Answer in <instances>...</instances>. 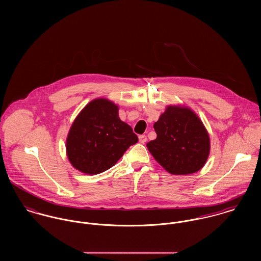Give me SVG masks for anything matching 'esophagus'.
Returning a JSON list of instances; mask_svg holds the SVG:
<instances>
[{"label": "esophagus", "mask_w": 261, "mask_h": 261, "mask_svg": "<svg viewBox=\"0 0 261 261\" xmlns=\"http://www.w3.org/2000/svg\"><path fill=\"white\" fill-rule=\"evenodd\" d=\"M147 141H148V139H147V137H146V136L142 135V136H140V137H139V142H140L141 144H145Z\"/></svg>", "instance_id": "1"}]
</instances>
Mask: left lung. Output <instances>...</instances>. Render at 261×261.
<instances>
[{
    "instance_id": "obj_1",
    "label": "left lung",
    "mask_w": 261,
    "mask_h": 261,
    "mask_svg": "<svg viewBox=\"0 0 261 261\" xmlns=\"http://www.w3.org/2000/svg\"><path fill=\"white\" fill-rule=\"evenodd\" d=\"M156 139L147 147L154 160L172 175L200 171L210 153V138L200 117L185 106H168L154 122Z\"/></svg>"
}]
</instances>
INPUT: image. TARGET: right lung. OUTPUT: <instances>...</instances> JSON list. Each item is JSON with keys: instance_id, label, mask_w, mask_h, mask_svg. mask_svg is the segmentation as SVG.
Instances as JSON below:
<instances>
[{"instance_id": "add662e5", "label": "right lung", "mask_w": 261, "mask_h": 261, "mask_svg": "<svg viewBox=\"0 0 261 261\" xmlns=\"http://www.w3.org/2000/svg\"><path fill=\"white\" fill-rule=\"evenodd\" d=\"M138 141L133 128L120 120L118 106L95 98L76 116L66 139V153L76 170L96 175L114 166Z\"/></svg>"}]
</instances>
